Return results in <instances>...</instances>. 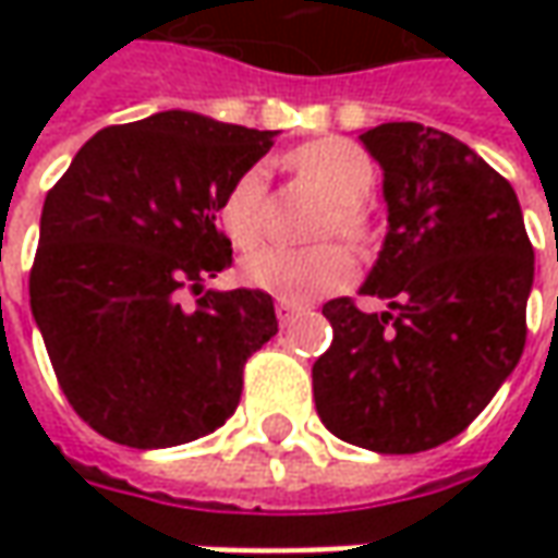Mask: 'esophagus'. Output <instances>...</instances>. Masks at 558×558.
I'll use <instances>...</instances> for the list:
<instances>
[{"instance_id":"34e87169","label":"esophagus","mask_w":558,"mask_h":558,"mask_svg":"<svg viewBox=\"0 0 558 558\" xmlns=\"http://www.w3.org/2000/svg\"><path fill=\"white\" fill-rule=\"evenodd\" d=\"M304 311L301 304H291V301H279L276 304V319H279V326H289L291 319L298 316V313Z\"/></svg>"}]
</instances>
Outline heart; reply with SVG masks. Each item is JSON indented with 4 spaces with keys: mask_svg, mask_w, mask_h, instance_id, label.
<instances>
[{
    "mask_svg": "<svg viewBox=\"0 0 558 558\" xmlns=\"http://www.w3.org/2000/svg\"><path fill=\"white\" fill-rule=\"evenodd\" d=\"M294 170H301L313 185H319L332 210L323 229L344 239H366L363 204L373 195L375 167L369 155L348 140H319L291 155ZM220 226L235 247H254L267 235V170L260 163L239 173L220 202ZM242 276L251 289L276 294L291 304H307L332 291L351 286L356 264L351 251L341 245L282 247L269 245L254 251L242 264Z\"/></svg>",
    "mask_w": 558,
    "mask_h": 558,
    "instance_id": "heart-1",
    "label": "heart"
}]
</instances>
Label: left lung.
<instances>
[{
    "instance_id": "left-lung-1",
    "label": "left lung",
    "mask_w": 558,
    "mask_h": 558,
    "mask_svg": "<svg viewBox=\"0 0 558 558\" xmlns=\"http://www.w3.org/2000/svg\"><path fill=\"white\" fill-rule=\"evenodd\" d=\"M360 142L385 170L388 235L360 294L323 307L332 344L313 363V400L335 438L422 453L457 438L525 351L534 247L504 177L422 123H381Z\"/></svg>"
}]
</instances>
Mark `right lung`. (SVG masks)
Masks as SVG:
<instances>
[{
  "label": "right lung",
  "instance_id": "1",
  "mask_svg": "<svg viewBox=\"0 0 558 558\" xmlns=\"http://www.w3.org/2000/svg\"><path fill=\"white\" fill-rule=\"evenodd\" d=\"M272 130L161 111L105 126L49 189L31 311L76 416L114 444L204 438L235 413L247 356L279 332L267 291H202L232 264L226 189Z\"/></svg>",
  "mask_w": 558,
  "mask_h": 558
}]
</instances>
